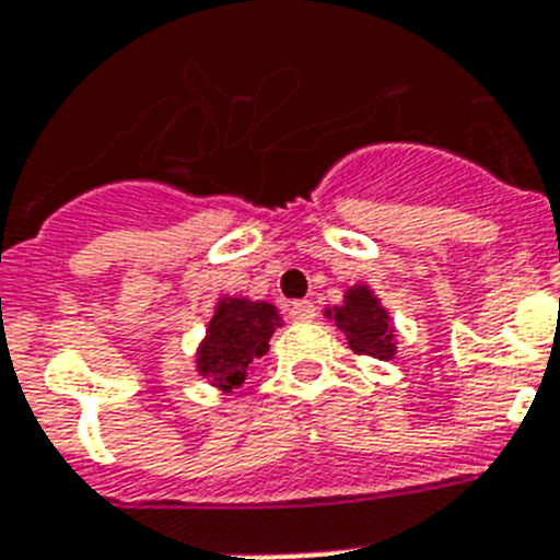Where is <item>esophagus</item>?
I'll return each instance as SVG.
<instances>
[{"instance_id":"esophagus-1","label":"esophagus","mask_w":560,"mask_h":560,"mask_svg":"<svg viewBox=\"0 0 560 560\" xmlns=\"http://www.w3.org/2000/svg\"><path fill=\"white\" fill-rule=\"evenodd\" d=\"M290 318H293V320H313L315 318V304H313V301H293V304H290Z\"/></svg>"}]
</instances>
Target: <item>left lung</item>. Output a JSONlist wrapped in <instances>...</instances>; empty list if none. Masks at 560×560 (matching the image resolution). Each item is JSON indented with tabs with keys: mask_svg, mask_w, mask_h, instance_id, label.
I'll return each mask as SVG.
<instances>
[{
	"mask_svg": "<svg viewBox=\"0 0 560 560\" xmlns=\"http://www.w3.org/2000/svg\"><path fill=\"white\" fill-rule=\"evenodd\" d=\"M335 327L343 329L354 352L388 361L395 354V329L388 327L386 310L366 287H352L347 301L332 310Z\"/></svg>",
	"mask_w": 560,
	"mask_h": 560,
	"instance_id": "obj_1",
	"label": "left lung"
}]
</instances>
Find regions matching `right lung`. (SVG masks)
I'll return each instance as SVG.
<instances>
[{
    "instance_id": "right-lung-1",
    "label": "right lung",
    "mask_w": 560,
    "mask_h": 560,
    "mask_svg": "<svg viewBox=\"0 0 560 560\" xmlns=\"http://www.w3.org/2000/svg\"><path fill=\"white\" fill-rule=\"evenodd\" d=\"M276 310L270 304H253L245 299H222L211 318L206 343L199 349V372L217 386H242L247 369L270 349L276 329Z\"/></svg>"
}]
</instances>
